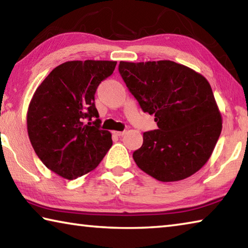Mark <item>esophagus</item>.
<instances>
[{
	"mask_svg": "<svg viewBox=\"0 0 248 248\" xmlns=\"http://www.w3.org/2000/svg\"><path fill=\"white\" fill-rule=\"evenodd\" d=\"M124 133H125V131H114L115 136H118V137H123Z\"/></svg>",
	"mask_w": 248,
	"mask_h": 248,
	"instance_id": "esophagus-1",
	"label": "esophagus"
}]
</instances>
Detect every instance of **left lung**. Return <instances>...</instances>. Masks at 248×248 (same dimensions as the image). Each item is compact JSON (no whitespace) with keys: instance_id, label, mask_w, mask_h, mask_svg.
<instances>
[{"instance_id":"1","label":"left lung","mask_w":248,"mask_h":248,"mask_svg":"<svg viewBox=\"0 0 248 248\" xmlns=\"http://www.w3.org/2000/svg\"><path fill=\"white\" fill-rule=\"evenodd\" d=\"M119 73L157 129L133 152L139 169L159 182H177L202 167L215 150L222 118L207 78L174 61H120Z\"/></svg>"}]
</instances>
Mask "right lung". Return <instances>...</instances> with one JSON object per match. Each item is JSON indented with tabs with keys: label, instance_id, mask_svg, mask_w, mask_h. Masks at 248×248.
<instances>
[{
	"label": "right lung",
	"instance_id": "right-lung-1",
	"mask_svg": "<svg viewBox=\"0 0 248 248\" xmlns=\"http://www.w3.org/2000/svg\"><path fill=\"white\" fill-rule=\"evenodd\" d=\"M116 61H68L37 87L27 111V131L40 161L53 173L75 179L98 166L112 145L100 130L95 93ZM96 120L86 124V119Z\"/></svg>",
	"mask_w": 248,
	"mask_h": 248
}]
</instances>
